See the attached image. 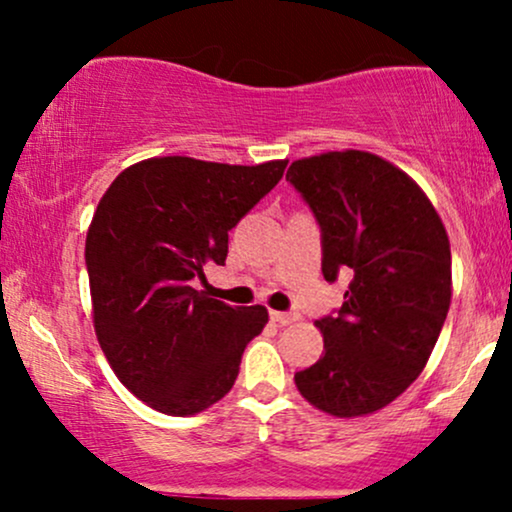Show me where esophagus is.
Returning <instances> with one entry per match:
<instances>
[{
	"instance_id": "esophagus-1",
	"label": "esophagus",
	"mask_w": 512,
	"mask_h": 512,
	"mask_svg": "<svg viewBox=\"0 0 512 512\" xmlns=\"http://www.w3.org/2000/svg\"><path fill=\"white\" fill-rule=\"evenodd\" d=\"M269 317H272V322H276V325H279V327L293 325V322L298 320L296 313H281V310H272V313H269Z\"/></svg>"
}]
</instances>
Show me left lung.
<instances>
[{"instance_id": "1", "label": "left lung", "mask_w": 512, "mask_h": 512, "mask_svg": "<svg viewBox=\"0 0 512 512\" xmlns=\"http://www.w3.org/2000/svg\"><path fill=\"white\" fill-rule=\"evenodd\" d=\"M286 180L322 233V274H349L337 315L315 322L325 354L296 373L298 392L339 419L387 407L424 370L452 296L443 221L404 170L368 151L293 161Z\"/></svg>"}]
</instances>
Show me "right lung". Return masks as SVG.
I'll return each mask as SVG.
<instances>
[{"label":"right lung","instance_id":"obj_1","mask_svg":"<svg viewBox=\"0 0 512 512\" xmlns=\"http://www.w3.org/2000/svg\"><path fill=\"white\" fill-rule=\"evenodd\" d=\"M286 161L228 166L187 156L146 158L113 180L86 236L93 327L132 395L190 416L228 395L240 358L269 315L204 291L223 264L228 231L281 180Z\"/></svg>","mask_w":512,"mask_h":512}]
</instances>
